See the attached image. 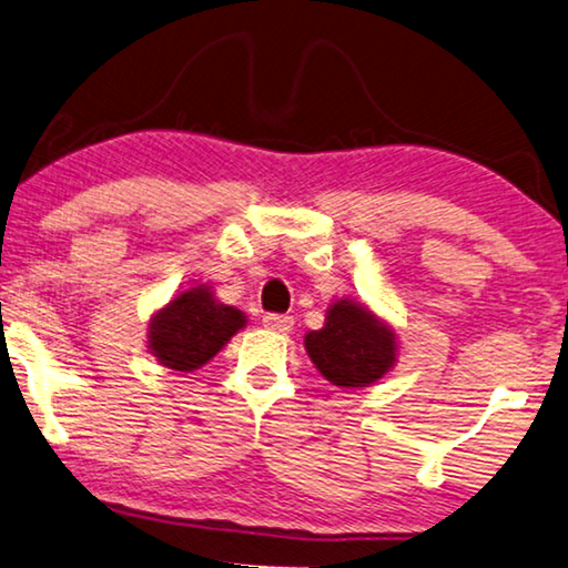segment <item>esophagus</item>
<instances>
[{
  "instance_id": "1",
  "label": "esophagus",
  "mask_w": 568,
  "mask_h": 568,
  "mask_svg": "<svg viewBox=\"0 0 568 568\" xmlns=\"http://www.w3.org/2000/svg\"><path fill=\"white\" fill-rule=\"evenodd\" d=\"M294 320L290 317V314H266L264 317V327L272 329V332H290L292 329Z\"/></svg>"
}]
</instances>
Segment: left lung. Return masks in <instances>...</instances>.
I'll use <instances>...</instances> for the list:
<instances>
[{
  "label": "left lung",
  "instance_id": "obj_1",
  "mask_svg": "<svg viewBox=\"0 0 568 568\" xmlns=\"http://www.w3.org/2000/svg\"><path fill=\"white\" fill-rule=\"evenodd\" d=\"M304 347L324 377L337 387H367L395 362V334L367 306L339 300L327 322L304 337Z\"/></svg>",
  "mask_w": 568,
  "mask_h": 568
}]
</instances>
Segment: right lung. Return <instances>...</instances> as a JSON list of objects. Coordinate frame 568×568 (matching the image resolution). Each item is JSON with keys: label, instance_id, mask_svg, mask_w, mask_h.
Segmentation results:
<instances>
[{"label": "right lung", "instance_id": "right-lung-1", "mask_svg": "<svg viewBox=\"0 0 568 568\" xmlns=\"http://www.w3.org/2000/svg\"><path fill=\"white\" fill-rule=\"evenodd\" d=\"M244 324L239 310L219 304L206 286H196L155 314L148 329V347L161 365L191 372L206 365Z\"/></svg>", "mask_w": 568, "mask_h": 568}]
</instances>
